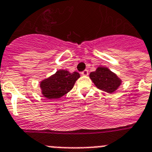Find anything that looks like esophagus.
<instances>
[{
  "label": "esophagus",
  "instance_id": "obj_1",
  "mask_svg": "<svg viewBox=\"0 0 152 152\" xmlns=\"http://www.w3.org/2000/svg\"><path fill=\"white\" fill-rule=\"evenodd\" d=\"M81 74L83 75V76H88V71L87 70V69H85V70H83V72H82Z\"/></svg>",
  "mask_w": 152,
  "mask_h": 152
}]
</instances>
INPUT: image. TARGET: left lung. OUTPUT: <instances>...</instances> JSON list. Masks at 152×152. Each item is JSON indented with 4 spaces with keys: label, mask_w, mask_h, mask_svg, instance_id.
Returning <instances> with one entry per match:
<instances>
[{
    "label": "left lung",
    "mask_w": 152,
    "mask_h": 152,
    "mask_svg": "<svg viewBox=\"0 0 152 152\" xmlns=\"http://www.w3.org/2000/svg\"><path fill=\"white\" fill-rule=\"evenodd\" d=\"M89 76L97 88L109 93L116 91L121 84V80L117 75L104 66L98 67L95 72L90 73Z\"/></svg>",
    "instance_id": "8db88e82"
}]
</instances>
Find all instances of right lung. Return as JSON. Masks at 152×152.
Masks as SVG:
<instances>
[{"mask_svg":"<svg viewBox=\"0 0 152 152\" xmlns=\"http://www.w3.org/2000/svg\"><path fill=\"white\" fill-rule=\"evenodd\" d=\"M79 73L69 72L64 69L57 71L50 77L41 83L42 95L48 99H57L69 92L79 78Z\"/></svg>","mask_w":152,"mask_h":152,"instance_id":"obj_1","label":"right lung"}]
</instances>
